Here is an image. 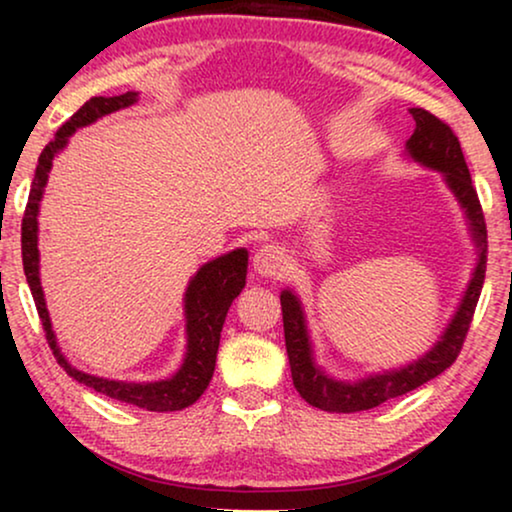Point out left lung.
<instances>
[{
	"label": "left lung",
	"mask_w": 512,
	"mask_h": 512,
	"mask_svg": "<svg viewBox=\"0 0 512 512\" xmlns=\"http://www.w3.org/2000/svg\"><path fill=\"white\" fill-rule=\"evenodd\" d=\"M137 102V93H123L114 97H93L76 114L65 121L55 132V137L46 144L41 151L37 172H34L30 198H27L23 223H20V249H23V270L30 284L34 305H37L41 328L46 333V342L51 347L55 361L67 370L69 377L76 382L93 387L100 394H107L116 401H125L139 408L156 410V412H172L184 410L193 405L207 389L209 380H212L214 363H216V349H219L221 328L226 321L228 307L233 300L240 296L247 282V251L237 249L230 254L209 261L198 270V275L191 279L186 289V331H188V356L184 366L172 380L163 382H123V380H109V377L88 375L83 370H76L67 363L62 356L58 342H55V333L51 326V317H48L44 291H41L39 282V249H37V214H39V200L44 195L48 172H51L53 158L62 146L67 144V137L76 132L83 125L95 123L97 118L111 114V111L125 109Z\"/></svg>",
	"instance_id": "obj_1"
}]
</instances>
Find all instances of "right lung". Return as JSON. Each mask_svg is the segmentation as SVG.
<instances>
[{
  "label": "right lung",
  "mask_w": 512,
  "mask_h": 512,
  "mask_svg": "<svg viewBox=\"0 0 512 512\" xmlns=\"http://www.w3.org/2000/svg\"><path fill=\"white\" fill-rule=\"evenodd\" d=\"M412 118H415V132L408 139V156L415 163H422L433 170L443 172L447 184L457 195L461 207L466 209L468 221H471L475 244L480 249L478 268L473 272L471 284H468L466 296L461 300L457 314H454L452 324L447 326L443 340L417 361L415 366L398 370V373L380 375L363 384H338L333 380H326L321 370L314 366L310 340H307L305 317L300 310L298 298L291 291L282 293V321H284V340H286V354H289L291 363V377L296 384L298 394L317 405L321 410L328 412H359L370 410L377 405L389 401V398L403 396L408 391L417 389L419 384L433 380V377L450 368L454 359H457L461 347H464L466 333L471 328L475 307H478L482 282H485L487 270V223L485 214H482L478 191L473 188L471 172H468L464 153H461V144L457 135H454L450 125L440 121L426 109H412Z\"/></svg>",
  "instance_id": "1"
}]
</instances>
